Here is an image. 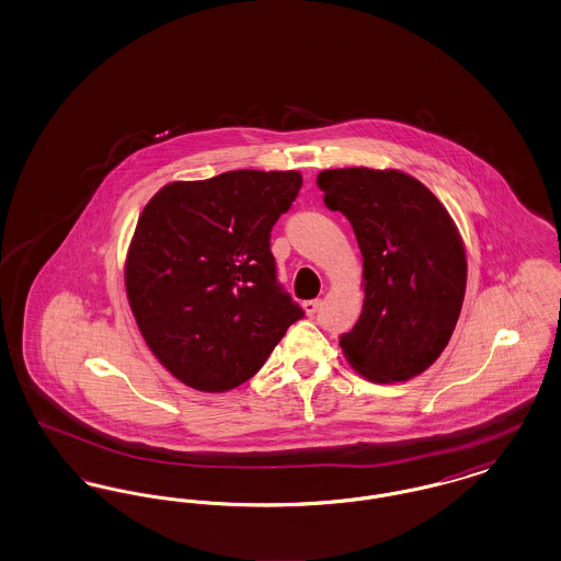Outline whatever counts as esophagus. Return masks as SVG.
<instances>
[{"mask_svg":"<svg viewBox=\"0 0 561 561\" xmlns=\"http://www.w3.org/2000/svg\"><path fill=\"white\" fill-rule=\"evenodd\" d=\"M320 298H313V300H305V302H302V311H305L309 318H313V316L320 311Z\"/></svg>","mask_w":561,"mask_h":561,"instance_id":"esophagus-1","label":"esophagus"}]
</instances>
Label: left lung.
Wrapping results in <instances>:
<instances>
[{"label": "left lung", "instance_id": "obj_1", "mask_svg": "<svg viewBox=\"0 0 561 561\" xmlns=\"http://www.w3.org/2000/svg\"><path fill=\"white\" fill-rule=\"evenodd\" d=\"M330 210L345 214L364 259V307L341 348L373 382L425 373L453 336L467 288L465 243L446 206L400 170H321Z\"/></svg>", "mask_w": 561, "mask_h": 561}]
</instances>
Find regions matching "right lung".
I'll list each match as a JSON object with an SVG mask.
<instances>
[{
    "mask_svg": "<svg viewBox=\"0 0 561 561\" xmlns=\"http://www.w3.org/2000/svg\"><path fill=\"white\" fill-rule=\"evenodd\" d=\"M300 185L296 170H231L174 181L138 216L124 267L128 302L147 347L191 389L240 387L302 318L268 248Z\"/></svg>",
    "mask_w": 561,
    "mask_h": 561,
    "instance_id": "obj_1",
    "label": "right lung"
}]
</instances>
